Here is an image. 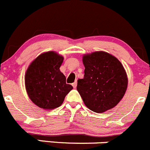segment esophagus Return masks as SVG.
Returning <instances> with one entry per match:
<instances>
[{"label": "esophagus", "instance_id": "obj_1", "mask_svg": "<svg viewBox=\"0 0 150 150\" xmlns=\"http://www.w3.org/2000/svg\"><path fill=\"white\" fill-rule=\"evenodd\" d=\"M72 86H73L74 88L76 87V86H77V82H76V81H74V82L73 84H72Z\"/></svg>", "mask_w": 150, "mask_h": 150}]
</instances>
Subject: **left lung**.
<instances>
[{
    "instance_id": "obj_1",
    "label": "left lung",
    "mask_w": 150,
    "mask_h": 150,
    "mask_svg": "<svg viewBox=\"0 0 150 150\" xmlns=\"http://www.w3.org/2000/svg\"><path fill=\"white\" fill-rule=\"evenodd\" d=\"M84 76L76 89L86 107L103 112L115 107L124 95L128 84L126 71L115 57L105 52L83 56Z\"/></svg>"
}]
</instances>
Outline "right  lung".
<instances>
[{
    "label": "right lung",
    "mask_w": 150,
    "mask_h": 150,
    "mask_svg": "<svg viewBox=\"0 0 150 150\" xmlns=\"http://www.w3.org/2000/svg\"><path fill=\"white\" fill-rule=\"evenodd\" d=\"M64 57L55 52L40 55L32 61L25 75V86L30 100L38 107L52 110L59 107L73 89L66 83L60 71Z\"/></svg>",
    "instance_id": "obj_1"
}]
</instances>
